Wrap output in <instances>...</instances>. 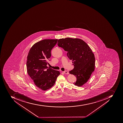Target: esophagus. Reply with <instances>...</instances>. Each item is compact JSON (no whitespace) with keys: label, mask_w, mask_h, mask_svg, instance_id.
<instances>
[{"label":"esophagus","mask_w":123,"mask_h":123,"mask_svg":"<svg viewBox=\"0 0 123 123\" xmlns=\"http://www.w3.org/2000/svg\"><path fill=\"white\" fill-rule=\"evenodd\" d=\"M62 72L64 73H65V74H69V73L67 71H63V72Z\"/></svg>","instance_id":"esophagus-1"}]
</instances>
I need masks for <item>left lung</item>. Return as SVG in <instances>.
<instances>
[{"mask_svg":"<svg viewBox=\"0 0 123 123\" xmlns=\"http://www.w3.org/2000/svg\"><path fill=\"white\" fill-rule=\"evenodd\" d=\"M58 45L67 51V56L73 61L74 68L69 73L76 77L73 84L82 86L89 80L95 69V57L92 49L86 42L78 38L60 39Z\"/></svg>","mask_w":123,"mask_h":123,"instance_id":"obj_1","label":"left lung"}]
</instances>
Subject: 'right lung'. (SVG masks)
<instances>
[{
	"label": "right lung",
	"instance_id": "1",
	"mask_svg": "<svg viewBox=\"0 0 123 123\" xmlns=\"http://www.w3.org/2000/svg\"><path fill=\"white\" fill-rule=\"evenodd\" d=\"M58 40L44 39L35 43L30 49L27 56V73L35 86L43 90L52 87L60 74L58 71L47 66L51 56V51Z\"/></svg>",
	"mask_w": 123,
	"mask_h": 123
}]
</instances>
